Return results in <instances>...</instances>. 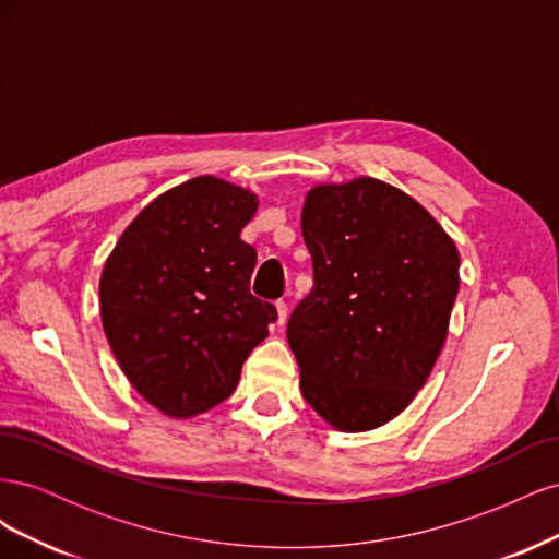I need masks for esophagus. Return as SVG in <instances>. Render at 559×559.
<instances>
[{"instance_id": "esophagus-1", "label": "esophagus", "mask_w": 559, "mask_h": 559, "mask_svg": "<svg viewBox=\"0 0 559 559\" xmlns=\"http://www.w3.org/2000/svg\"><path fill=\"white\" fill-rule=\"evenodd\" d=\"M275 308H277V324L282 326L284 321H286V317H289V306H286L284 300H277V302H275Z\"/></svg>"}]
</instances>
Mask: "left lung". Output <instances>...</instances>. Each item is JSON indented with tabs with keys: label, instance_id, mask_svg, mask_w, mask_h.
Segmentation results:
<instances>
[{
	"label": "left lung",
	"instance_id": "obj_1",
	"mask_svg": "<svg viewBox=\"0 0 559 559\" xmlns=\"http://www.w3.org/2000/svg\"><path fill=\"white\" fill-rule=\"evenodd\" d=\"M300 228L314 277L286 329L300 392L335 429H376L443 349L460 253L419 202L370 177L314 186Z\"/></svg>",
	"mask_w": 559,
	"mask_h": 559
}]
</instances>
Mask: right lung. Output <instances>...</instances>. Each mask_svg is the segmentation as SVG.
I'll return each mask as SVG.
<instances>
[{
	"instance_id": "right-lung-1",
	"label": "right lung",
	"mask_w": 559,
	"mask_h": 559,
	"mask_svg": "<svg viewBox=\"0 0 559 559\" xmlns=\"http://www.w3.org/2000/svg\"><path fill=\"white\" fill-rule=\"evenodd\" d=\"M257 195L216 177L163 193L126 228L99 280L103 326L132 386L191 417L226 401L277 319L249 292L257 249L240 233Z\"/></svg>"
}]
</instances>
